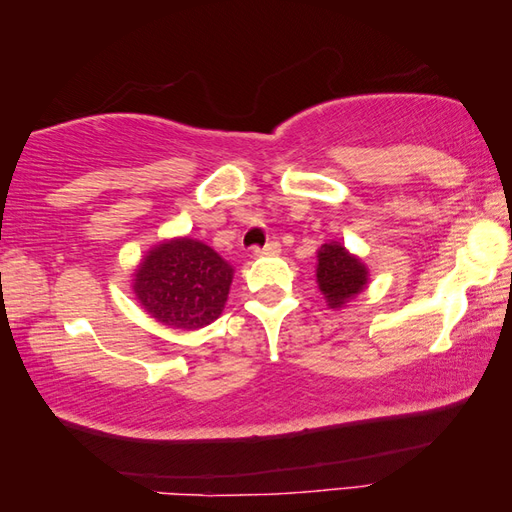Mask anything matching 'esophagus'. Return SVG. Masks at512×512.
<instances>
[{"mask_svg":"<svg viewBox=\"0 0 512 512\" xmlns=\"http://www.w3.org/2000/svg\"><path fill=\"white\" fill-rule=\"evenodd\" d=\"M282 250V246H280V241H268L266 246H262V248H255V255H277Z\"/></svg>","mask_w":512,"mask_h":512,"instance_id":"esophagus-1","label":"esophagus"}]
</instances>
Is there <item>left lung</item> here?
<instances>
[{
    "label": "left lung",
    "mask_w": 512,
    "mask_h": 512,
    "mask_svg": "<svg viewBox=\"0 0 512 512\" xmlns=\"http://www.w3.org/2000/svg\"><path fill=\"white\" fill-rule=\"evenodd\" d=\"M316 280L327 305L336 309L366 289L368 271L361 259L352 257L341 244H325L318 250Z\"/></svg>",
    "instance_id": "obj_1"
}]
</instances>
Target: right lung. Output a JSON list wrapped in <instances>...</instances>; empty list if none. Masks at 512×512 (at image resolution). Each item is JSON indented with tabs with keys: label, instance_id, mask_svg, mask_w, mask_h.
<instances>
[{
	"label": "right lung",
	"instance_id": "right-lung-1",
	"mask_svg": "<svg viewBox=\"0 0 512 512\" xmlns=\"http://www.w3.org/2000/svg\"><path fill=\"white\" fill-rule=\"evenodd\" d=\"M232 268L210 246L176 239L153 248L135 273V296L149 314L173 329H198L221 316Z\"/></svg>",
	"mask_w": 512,
	"mask_h": 512
}]
</instances>
